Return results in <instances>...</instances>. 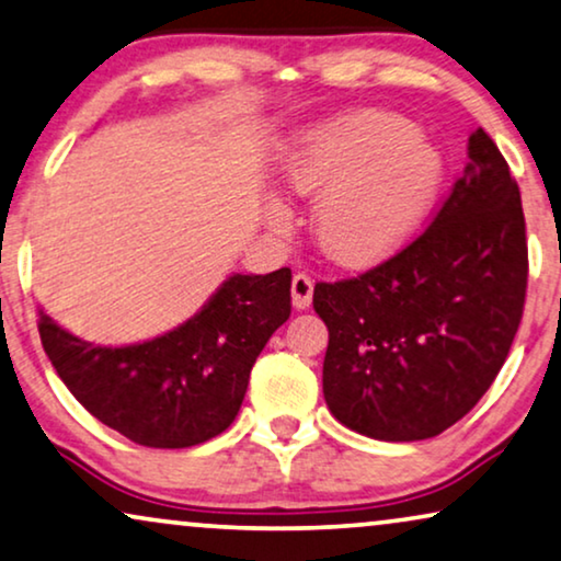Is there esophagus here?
I'll return each instance as SVG.
<instances>
[{
  "instance_id": "esophagus-1",
  "label": "esophagus",
  "mask_w": 561,
  "mask_h": 561,
  "mask_svg": "<svg viewBox=\"0 0 561 561\" xmlns=\"http://www.w3.org/2000/svg\"><path fill=\"white\" fill-rule=\"evenodd\" d=\"M290 296H294L296 309H309L313 296V280L306 273H296L290 280Z\"/></svg>"
}]
</instances>
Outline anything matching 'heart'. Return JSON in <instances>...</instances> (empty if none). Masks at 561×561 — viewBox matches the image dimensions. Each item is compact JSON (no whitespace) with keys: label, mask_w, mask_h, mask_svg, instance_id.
I'll list each match as a JSON object with an SVG mask.
<instances>
[{"label":"heart","mask_w":561,"mask_h":561,"mask_svg":"<svg viewBox=\"0 0 561 561\" xmlns=\"http://www.w3.org/2000/svg\"><path fill=\"white\" fill-rule=\"evenodd\" d=\"M442 156L426 137L380 112H352L309 129L286 158V183L317 199L313 237L342 265H367L393 252L432 206ZM273 225H286L280 206Z\"/></svg>","instance_id":"heart-1"}]
</instances>
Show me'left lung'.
<instances>
[{
  "mask_svg": "<svg viewBox=\"0 0 561 561\" xmlns=\"http://www.w3.org/2000/svg\"><path fill=\"white\" fill-rule=\"evenodd\" d=\"M432 225L357 278L317 283L329 329L324 398L380 442L457 424L493 386L518 332L528 248L520 191L485 129Z\"/></svg>",
  "mask_w": 561,
  "mask_h": 561,
  "instance_id": "obj_1",
  "label": "left lung"
}]
</instances>
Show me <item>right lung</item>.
<instances>
[{
	"instance_id": "right-lung-1",
	"label": "right lung",
	"mask_w": 561,
	"mask_h": 561,
	"mask_svg": "<svg viewBox=\"0 0 561 561\" xmlns=\"http://www.w3.org/2000/svg\"><path fill=\"white\" fill-rule=\"evenodd\" d=\"M290 317V271L229 275L202 311L156 340L102 347L41 309V342L76 401L129 442L183 449L225 432L250 370Z\"/></svg>"
}]
</instances>
